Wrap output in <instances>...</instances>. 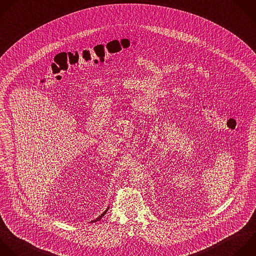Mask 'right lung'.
<instances>
[{"label":"right lung","instance_id":"1","mask_svg":"<svg viewBox=\"0 0 256 256\" xmlns=\"http://www.w3.org/2000/svg\"><path fill=\"white\" fill-rule=\"evenodd\" d=\"M108 209H106V211H104V213H102V215H100L98 218H96V220H94L92 222H96V221H100V219H102V218L104 216V214L108 212Z\"/></svg>","mask_w":256,"mask_h":256}]
</instances>
